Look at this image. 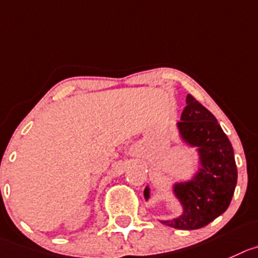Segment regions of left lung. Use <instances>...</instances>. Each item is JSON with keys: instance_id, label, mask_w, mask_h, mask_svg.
I'll return each instance as SVG.
<instances>
[{"instance_id": "left-lung-1", "label": "left lung", "mask_w": 258, "mask_h": 258, "mask_svg": "<svg viewBox=\"0 0 258 258\" xmlns=\"http://www.w3.org/2000/svg\"><path fill=\"white\" fill-rule=\"evenodd\" d=\"M177 129L181 139L198 151L199 170L191 180L173 185V194L182 205V214L159 222L176 229H199L229 207L237 185L234 152L214 115L191 95L186 97ZM144 198L149 199L148 186Z\"/></svg>"}]
</instances>
